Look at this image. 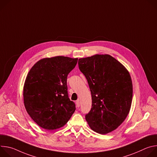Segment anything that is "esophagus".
I'll list each match as a JSON object with an SVG mask.
<instances>
[{"instance_id":"1","label":"esophagus","mask_w":157,"mask_h":157,"mask_svg":"<svg viewBox=\"0 0 157 157\" xmlns=\"http://www.w3.org/2000/svg\"><path fill=\"white\" fill-rule=\"evenodd\" d=\"M76 106H77L78 107H79L80 106V102H79V100L76 101Z\"/></svg>"}]
</instances>
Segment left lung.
<instances>
[{
    "mask_svg": "<svg viewBox=\"0 0 157 157\" xmlns=\"http://www.w3.org/2000/svg\"><path fill=\"white\" fill-rule=\"evenodd\" d=\"M92 96V107L86 115L90 128L100 134L116 130L125 121L132 104L133 86L129 72L109 55L79 58Z\"/></svg>",
    "mask_w": 157,
    "mask_h": 157,
    "instance_id": "left-lung-1",
    "label": "left lung"
}]
</instances>
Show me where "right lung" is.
Wrapping results in <instances>:
<instances>
[{"mask_svg":"<svg viewBox=\"0 0 157 157\" xmlns=\"http://www.w3.org/2000/svg\"><path fill=\"white\" fill-rule=\"evenodd\" d=\"M78 58L57 56L37 61L29 72L24 86L27 113L40 127L48 130L63 127L76 110L68 95L67 76Z\"/></svg>","mask_w":157,"mask_h":157,"instance_id":"add662e5","label":"right lung"}]
</instances>
